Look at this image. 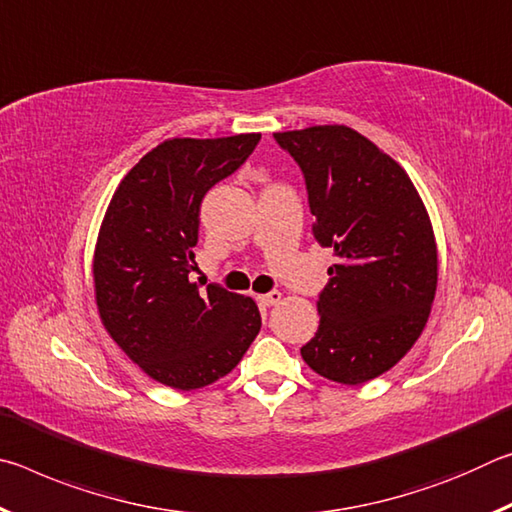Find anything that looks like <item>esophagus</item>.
Wrapping results in <instances>:
<instances>
[{
    "mask_svg": "<svg viewBox=\"0 0 512 512\" xmlns=\"http://www.w3.org/2000/svg\"><path fill=\"white\" fill-rule=\"evenodd\" d=\"M280 300H282V293L280 291H271V293H262V296H257V302L262 307H273Z\"/></svg>",
    "mask_w": 512,
    "mask_h": 512,
    "instance_id": "34e87169",
    "label": "esophagus"
}]
</instances>
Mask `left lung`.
I'll use <instances>...</instances> for the list:
<instances>
[{
  "instance_id": "obj_1",
  "label": "left lung",
  "mask_w": 512,
  "mask_h": 512,
  "mask_svg": "<svg viewBox=\"0 0 512 512\" xmlns=\"http://www.w3.org/2000/svg\"><path fill=\"white\" fill-rule=\"evenodd\" d=\"M307 180L316 239L336 264L316 302L302 359L320 377L359 386L404 359L427 325L438 246L409 173L350 126L275 133Z\"/></svg>"
}]
</instances>
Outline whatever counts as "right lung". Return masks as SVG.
Instances as JSON below:
<instances>
[{"label":"right lung","mask_w":512,"mask_h":512,"mask_svg":"<svg viewBox=\"0 0 512 512\" xmlns=\"http://www.w3.org/2000/svg\"><path fill=\"white\" fill-rule=\"evenodd\" d=\"M259 137H169L126 173L103 214L92 257L101 323L142 372L176 391L228 375L262 327L253 298L189 282L203 196Z\"/></svg>","instance_id":"right-lung-1"}]
</instances>
